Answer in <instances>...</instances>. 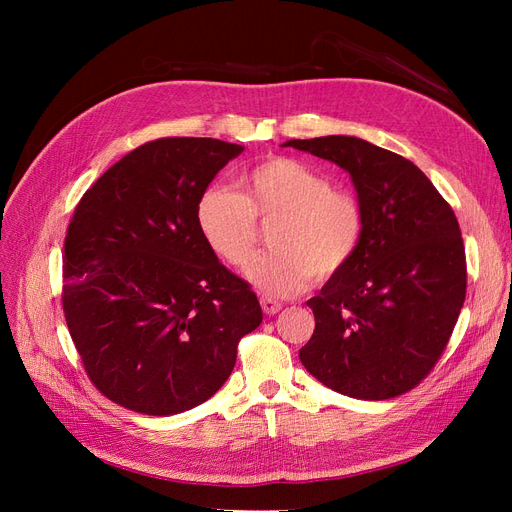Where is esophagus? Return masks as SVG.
<instances>
[{
    "label": "esophagus",
    "instance_id": "34e87169",
    "mask_svg": "<svg viewBox=\"0 0 512 512\" xmlns=\"http://www.w3.org/2000/svg\"><path fill=\"white\" fill-rule=\"evenodd\" d=\"M261 309L267 315H276L282 309V303H278V301H274L270 297H261Z\"/></svg>",
    "mask_w": 512,
    "mask_h": 512
}]
</instances>
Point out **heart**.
<instances>
[{"mask_svg": "<svg viewBox=\"0 0 512 512\" xmlns=\"http://www.w3.org/2000/svg\"><path fill=\"white\" fill-rule=\"evenodd\" d=\"M242 195L228 186H207L197 201V226L211 251L245 267L257 249L259 226L274 224L276 249L249 267V280L272 297L303 290L311 276L330 280L355 257L363 213L346 193L332 191L326 176L297 159L272 157L240 180Z\"/></svg>", "mask_w": 512, "mask_h": 512, "instance_id": "b5f03b06", "label": "heart"}]
</instances>
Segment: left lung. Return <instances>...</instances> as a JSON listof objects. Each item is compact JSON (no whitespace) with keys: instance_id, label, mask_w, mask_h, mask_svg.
<instances>
[{"instance_id":"left-lung-1","label":"left lung","mask_w":512,"mask_h":512,"mask_svg":"<svg viewBox=\"0 0 512 512\" xmlns=\"http://www.w3.org/2000/svg\"><path fill=\"white\" fill-rule=\"evenodd\" d=\"M351 174L363 213L359 249L307 301L315 332L301 348L321 384L361 400L415 388L448 344L465 303L461 228L415 164L346 134L292 139Z\"/></svg>"}]
</instances>
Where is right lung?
<instances>
[{
	"mask_svg": "<svg viewBox=\"0 0 512 512\" xmlns=\"http://www.w3.org/2000/svg\"><path fill=\"white\" fill-rule=\"evenodd\" d=\"M245 147L195 137L141 145L80 199L64 242V313L91 382L118 405L168 417L218 392L257 294L197 226V201Z\"/></svg>",
	"mask_w": 512,
	"mask_h": 512,
	"instance_id": "obj_1",
	"label": "right lung"
}]
</instances>
